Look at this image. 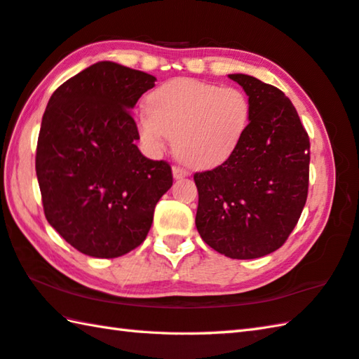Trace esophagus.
<instances>
[{
	"mask_svg": "<svg viewBox=\"0 0 359 359\" xmlns=\"http://www.w3.org/2000/svg\"><path fill=\"white\" fill-rule=\"evenodd\" d=\"M172 175H174V179L179 180V179L187 177L188 171L184 170V168H180V166H174V168H172Z\"/></svg>",
	"mask_w": 359,
	"mask_h": 359,
	"instance_id": "34e87169",
	"label": "esophagus"
}]
</instances>
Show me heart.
Masks as SVG:
<instances>
[{
	"label": "heart",
	"instance_id": "obj_1",
	"mask_svg": "<svg viewBox=\"0 0 359 359\" xmlns=\"http://www.w3.org/2000/svg\"><path fill=\"white\" fill-rule=\"evenodd\" d=\"M250 121L252 102L244 90L175 77L147 96L137 129L151 151H161L172 140L182 161L212 170L235 156Z\"/></svg>",
	"mask_w": 359,
	"mask_h": 359
}]
</instances>
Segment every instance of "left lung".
Instances as JSON below:
<instances>
[{"label":"left lung","mask_w":359,"mask_h":359,"mask_svg":"<svg viewBox=\"0 0 359 359\" xmlns=\"http://www.w3.org/2000/svg\"><path fill=\"white\" fill-rule=\"evenodd\" d=\"M252 102L240 149L212 171L194 174L196 227L210 248L235 259L282 248L308 196L310 138L282 90L254 76L229 74Z\"/></svg>","instance_id":"1"}]
</instances>
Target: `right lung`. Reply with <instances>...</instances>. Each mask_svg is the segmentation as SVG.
I'll return each instance as SVG.
<instances>
[{
	"label": "right lung",
	"instance_id": "right-lung-1",
	"mask_svg": "<svg viewBox=\"0 0 359 359\" xmlns=\"http://www.w3.org/2000/svg\"><path fill=\"white\" fill-rule=\"evenodd\" d=\"M156 77L97 62L49 97L35 156L48 222L95 258H116L142 244L154 208L172 185L170 163L146 158L130 109Z\"/></svg>",
	"mask_w": 359,
	"mask_h": 359
}]
</instances>
